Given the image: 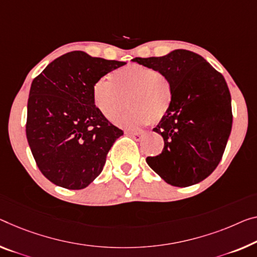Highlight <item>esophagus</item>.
<instances>
[{
    "label": "esophagus",
    "mask_w": 257,
    "mask_h": 257,
    "mask_svg": "<svg viewBox=\"0 0 257 257\" xmlns=\"http://www.w3.org/2000/svg\"><path fill=\"white\" fill-rule=\"evenodd\" d=\"M127 134L136 140H140L141 138L144 137V132H127Z\"/></svg>",
    "instance_id": "esophagus-1"
}]
</instances>
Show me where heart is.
<instances>
[{"label": "heart", "mask_w": 257, "mask_h": 257, "mask_svg": "<svg viewBox=\"0 0 257 257\" xmlns=\"http://www.w3.org/2000/svg\"><path fill=\"white\" fill-rule=\"evenodd\" d=\"M129 96L132 109L124 115ZM171 81L151 66L139 63L123 66L111 72L110 77L98 79L93 86V101L106 119L116 120L124 127H140L160 121L167 115L172 103Z\"/></svg>", "instance_id": "b5f03b06"}]
</instances>
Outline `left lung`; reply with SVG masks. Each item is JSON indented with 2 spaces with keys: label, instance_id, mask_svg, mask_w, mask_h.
I'll return each instance as SVG.
<instances>
[{
  "label": "left lung",
  "instance_id": "left-lung-1",
  "mask_svg": "<svg viewBox=\"0 0 257 257\" xmlns=\"http://www.w3.org/2000/svg\"><path fill=\"white\" fill-rule=\"evenodd\" d=\"M133 62L167 76L173 90L168 113L154 128L163 137L164 148L146 162L172 186L206 179L222 160L232 128L231 94L222 73L185 49Z\"/></svg>",
  "mask_w": 257,
  "mask_h": 257
}]
</instances>
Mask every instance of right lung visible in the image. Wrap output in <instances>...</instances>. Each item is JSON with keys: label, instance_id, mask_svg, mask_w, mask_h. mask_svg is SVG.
<instances>
[{"label": "right lung", "instance_id": "right-lung-1", "mask_svg": "<svg viewBox=\"0 0 257 257\" xmlns=\"http://www.w3.org/2000/svg\"><path fill=\"white\" fill-rule=\"evenodd\" d=\"M124 64L70 51L32 81L26 138L39 170L57 186H88L101 173L113 142L123 136L94 104L93 86Z\"/></svg>", "mask_w": 257, "mask_h": 257}]
</instances>
